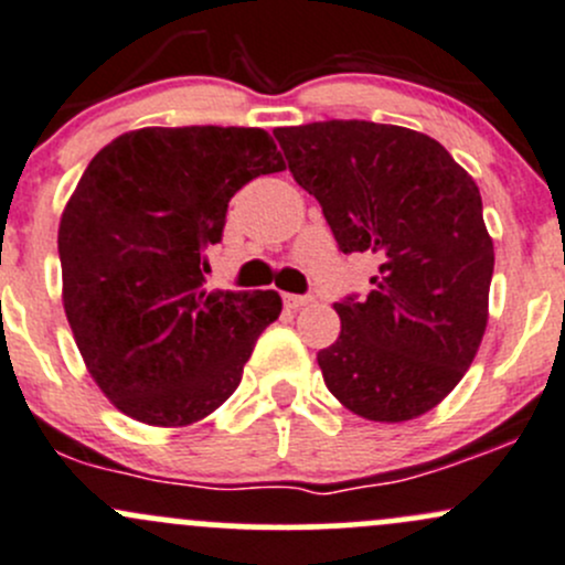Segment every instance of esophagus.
Instances as JSON below:
<instances>
[{"instance_id": "34e87169", "label": "esophagus", "mask_w": 565, "mask_h": 565, "mask_svg": "<svg viewBox=\"0 0 565 565\" xmlns=\"http://www.w3.org/2000/svg\"><path fill=\"white\" fill-rule=\"evenodd\" d=\"M282 301L288 310H301L305 305H310V296H299V294H282Z\"/></svg>"}]
</instances>
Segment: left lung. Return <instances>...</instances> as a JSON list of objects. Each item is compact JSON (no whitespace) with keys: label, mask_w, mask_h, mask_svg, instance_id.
I'll return each instance as SVG.
<instances>
[{"label":"left lung","mask_w":565,"mask_h":565,"mask_svg":"<svg viewBox=\"0 0 565 565\" xmlns=\"http://www.w3.org/2000/svg\"><path fill=\"white\" fill-rule=\"evenodd\" d=\"M296 182L342 253L377 255L367 299H342L318 353L329 392L370 422L433 411L473 364L490 316L492 236L473 177L435 138L359 119L277 127Z\"/></svg>","instance_id":"left-lung-1"}]
</instances>
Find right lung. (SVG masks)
<instances>
[{
	"instance_id": "obj_1",
	"label": "right lung",
	"mask_w": 565,
	"mask_h": 565,
	"mask_svg": "<svg viewBox=\"0 0 565 565\" xmlns=\"http://www.w3.org/2000/svg\"><path fill=\"white\" fill-rule=\"evenodd\" d=\"M282 168L260 127H141L92 157L60 220L62 301L86 370L125 416L188 427L236 392L282 299L206 290V249L236 190Z\"/></svg>"
}]
</instances>
